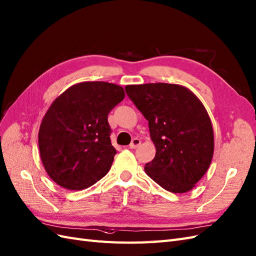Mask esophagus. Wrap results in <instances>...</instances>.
Returning <instances> with one entry per match:
<instances>
[{
	"mask_svg": "<svg viewBox=\"0 0 256 256\" xmlns=\"http://www.w3.org/2000/svg\"><path fill=\"white\" fill-rule=\"evenodd\" d=\"M140 142H140V140H138V138H134V140H132V142L130 144V149H135V148L138 147V146L140 144Z\"/></svg>",
	"mask_w": 256,
	"mask_h": 256,
	"instance_id": "esophagus-1",
	"label": "esophagus"
}]
</instances>
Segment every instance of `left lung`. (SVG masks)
Masks as SVG:
<instances>
[{"label": "left lung", "instance_id": "left-lung-1", "mask_svg": "<svg viewBox=\"0 0 256 256\" xmlns=\"http://www.w3.org/2000/svg\"><path fill=\"white\" fill-rule=\"evenodd\" d=\"M126 90L148 120L156 149L154 158L144 166L146 174L166 191L188 192L214 156V128L205 106L180 84H128Z\"/></svg>", "mask_w": 256, "mask_h": 256}]
</instances>
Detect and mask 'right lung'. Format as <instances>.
<instances>
[{
  "instance_id": "obj_1",
  "label": "right lung",
  "mask_w": 256,
  "mask_h": 256,
  "mask_svg": "<svg viewBox=\"0 0 256 256\" xmlns=\"http://www.w3.org/2000/svg\"><path fill=\"white\" fill-rule=\"evenodd\" d=\"M126 96L122 86L84 82L70 86L50 105L38 132L40 154L48 176L78 191L109 172L116 153L107 116Z\"/></svg>"
}]
</instances>
